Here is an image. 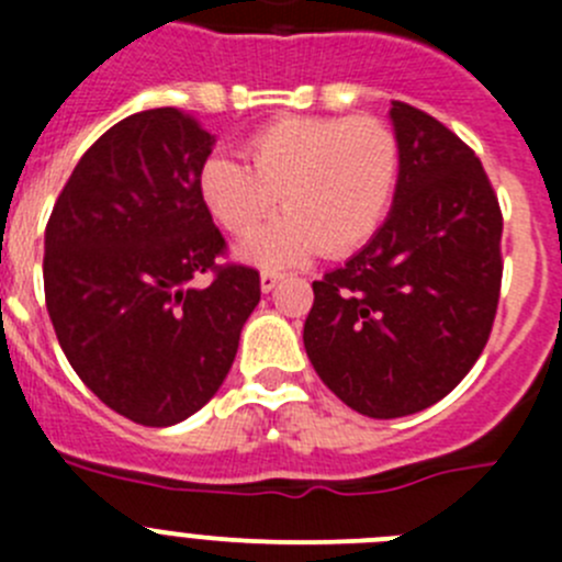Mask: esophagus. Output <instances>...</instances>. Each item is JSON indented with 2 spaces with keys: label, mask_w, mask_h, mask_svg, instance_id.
<instances>
[{
  "label": "esophagus",
  "mask_w": 562,
  "mask_h": 562,
  "mask_svg": "<svg viewBox=\"0 0 562 562\" xmlns=\"http://www.w3.org/2000/svg\"><path fill=\"white\" fill-rule=\"evenodd\" d=\"M281 281H284V276H281V272H261L259 286H261V292H272L278 284H281Z\"/></svg>",
  "instance_id": "34e87169"
}]
</instances>
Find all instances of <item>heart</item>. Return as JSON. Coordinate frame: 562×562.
I'll return each mask as SVG.
<instances>
[{
    "instance_id": "b5f03b06",
    "label": "heart",
    "mask_w": 562,
    "mask_h": 562,
    "mask_svg": "<svg viewBox=\"0 0 562 562\" xmlns=\"http://www.w3.org/2000/svg\"><path fill=\"white\" fill-rule=\"evenodd\" d=\"M250 165L215 151L198 168V195L221 226L248 232L237 256L256 267L284 270L314 254L341 256L381 228L400 176V146L375 117H278L245 146Z\"/></svg>"
}]
</instances>
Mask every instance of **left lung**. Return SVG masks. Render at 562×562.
Returning <instances> with one entry per match:
<instances>
[{"label": "left lung", "mask_w": 562, "mask_h": 562, "mask_svg": "<svg viewBox=\"0 0 562 562\" xmlns=\"http://www.w3.org/2000/svg\"><path fill=\"white\" fill-rule=\"evenodd\" d=\"M392 212L364 248L314 281L303 325L325 386L372 419L408 416L463 381L499 303L502 212L483 165L445 124L392 101Z\"/></svg>", "instance_id": "left-lung-1"}]
</instances>
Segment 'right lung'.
I'll list each match as a JSON object with an SVG mask.
<instances>
[{
    "label": "right lung",
    "instance_id": "right-lung-1",
    "mask_svg": "<svg viewBox=\"0 0 562 562\" xmlns=\"http://www.w3.org/2000/svg\"><path fill=\"white\" fill-rule=\"evenodd\" d=\"M212 146L190 112H135L85 151L46 226L57 341L85 386L137 425L170 427L215 397L261 295L259 272L215 265L226 243L198 195ZM210 269V288L191 284Z\"/></svg>",
    "mask_w": 562,
    "mask_h": 562
}]
</instances>
